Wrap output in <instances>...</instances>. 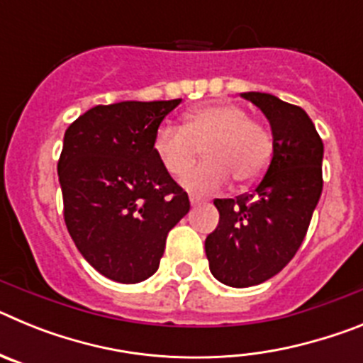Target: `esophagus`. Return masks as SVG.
<instances>
[{
    "instance_id": "esophagus-1",
    "label": "esophagus",
    "mask_w": 363,
    "mask_h": 363,
    "mask_svg": "<svg viewBox=\"0 0 363 363\" xmlns=\"http://www.w3.org/2000/svg\"><path fill=\"white\" fill-rule=\"evenodd\" d=\"M201 201H203V198L196 196V194H191V203H192V205H200Z\"/></svg>"
}]
</instances>
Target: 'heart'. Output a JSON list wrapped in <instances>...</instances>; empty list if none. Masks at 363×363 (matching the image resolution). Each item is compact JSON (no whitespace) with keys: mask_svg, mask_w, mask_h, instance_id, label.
Masks as SVG:
<instances>
[{"mask_svg":"<svg viewBox=\"0 0 363 363\" xmlns=\"http://www.w3.org/2000/svg\"><path fill=\"white\" fill-rule=\"evenodd\" d=\"M200 149L205 162L184 178L192 192L223 187L229 176L240 185L255 184L272 156V136L249 112L234 104H209L185 114L184 125H162L152 140L160 165L171 176H184Z\"/></svg>","mask_w":363,"mask_h":363,"instance_id":"obj_1","label":"heart"}]
</instances>
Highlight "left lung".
<instances>
[{"label": "left lung", "mask_w": 363, "mask_h": 363, "mask_svg": "<svg viewBox=\"0 0 363 363\" xmlns=\"http://www.w3.org/2000/svg\"><path fill=\"white\" fill-rule=\"evenodd\" d=\"M267 116L272 158L252 192L214 200L220 223L205 240L213 277L251 287L289 264L322 194L323 143L307 112L265 92H243Z\"/></svg>", "instance_id": "left-lung-1"}]
</instances>
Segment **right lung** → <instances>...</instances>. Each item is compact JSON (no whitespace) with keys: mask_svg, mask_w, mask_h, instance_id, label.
Returning a JSON list of instances; mask_svg holds the SVG:
<instances>
[{"mask_svg":"<svg viewBox=\"0 0 363 363\" xmlns=\"http://www.w3.org/2000/svg\"><path fill=\"white\" fill-rule=\"evenodd\" d=\"M179 101L98 105L65 130L57 176L67 230L83 258L120 284L158 271L167 234L191 209L152 150L160 123Z\"/></svg>","mask_w":363,"mask_h":363,"instance_id":"right-lung-1","label":"right lung"}]
</instances>
